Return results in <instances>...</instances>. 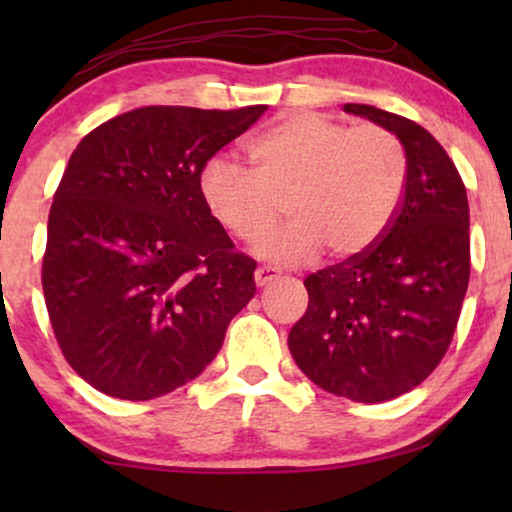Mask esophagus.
<instances>
[{
	"label": "esophagus",
	"mask_w": 512,
	"mask_h": 512,
	"mask_svg": "<svg viewBox=\"0 0 512 512\" xmlns=\"http://www.w3.org/2000/svg\"><path fill=\"white\" fill-rule=\"evenodd\" d=\"M277 277H279V270L270 268V265H261V268H256V272H254L256 286H268L270 282H275Z\"/></svg>",
	"instance_id": "34e87169"
}]
</instances>
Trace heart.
Instances as JSON below:
<instances>
[{
	"mask_svg": "<svg viewBox=\"0 0 512 512\" xmlns=\"http://www.w3.org/2000/svg\"><path fill=\"white\" fill-rule=\"evenodd\" d=\"M254 172L214 158L200 172V198L230 237L254 244L275 226L279 200L291 216L258 244L275 263L312 261L326 247L352 258L389 228L408 181V156L382 125L291 114L247 146Z\"/></svg>",
	"mask_w": 512,
	"mask_h": 512,
	"instance_id": "heart-1",
	"label": "heart"
}]
</instances>
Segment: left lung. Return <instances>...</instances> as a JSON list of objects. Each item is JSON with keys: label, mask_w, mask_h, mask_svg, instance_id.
Here are the masks:
<instances>
[{"label": "left lung", "mask_w": 512, "mask_h": 512, "mask_svg": "<svg viewBox=\"0 0 512 512\" xmlns=\"http://www.w3.org/2000/svg\"><path fill=\"white\" fill-rule=\"evenodd\" d=\"M345 111L401 139L408 181L373 247L305 279L310 303L289 349L321 389L382 403L422 384L450 347L471 277L468 198L452 158L422 125L370 104Z\"/></svg>", "instance_id": "8db88e82"}]
</instances>
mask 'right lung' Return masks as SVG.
<instances>
[{"mask_svg":"<svg viewBox=\"0 0 512 512\" xmlns=\"http://www.w3.org/2000/svg\"><path fill=\"white\" fill-rule=\"evenodd\" d=\"M265 107H142L97 125L48 214L46 310L69 366L102 394L149 401L219 354L254 298V258L202 205L200 172Z\"/></svg>","mask_w":512,"mask_h":512,"instance_id":"add662e5","label":"right lung"}]
</instances>
